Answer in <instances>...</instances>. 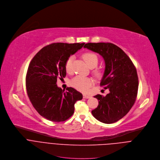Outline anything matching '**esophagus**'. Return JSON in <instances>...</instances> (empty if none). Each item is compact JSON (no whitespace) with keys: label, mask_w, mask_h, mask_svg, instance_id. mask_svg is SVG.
I'll return each mask as SVG.
<instances>
[{"label":"esophagus","mask_w":160,"mask_h":160,"mask_svg":"<svg viewBox=\"0 0 160 160\" xmlns=\"http://www.w3.org/2000/svg\"><path fill=\"white\" fill-rule=\"evenodd\" d=\"M91 97L89 95H87V94H83V98H86V99H88V98H90Z\"/></svg>","instance_id":"1"}]
</instances>
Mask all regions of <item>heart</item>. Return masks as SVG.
<instances>
[{"label":"heart","instance_id":"obj_1","mask_svg":"<svg viewBox=\"0 0 160 160\" xmlns=\"http://www.w3.org/2000/svg\"><path fill=\"white\" fill-rule=\"evenodd\" d=\"M82 57L85 60L86 64L90 68H94L97 67L98 59L97 55L94 53L92 52H86L83 54ZM74 59V55H71L67 59L66 63H65V68L66 71L68 73H71L72 71V63ZM94 76L98 78H101L103 77L104 74V71L100 69H97L94 71L93 72ZM71 84L77 89L82 91V92H87L90 87L92 85V81L91 79L88 78H86L81 76H77L71 80Z\"/></svg>","mask_w":160,"mask_h":160}]
</instances>
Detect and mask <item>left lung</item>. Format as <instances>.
I'll use <instances>...</instances> for the list:
<instances>
[{
	"label": "left lung",
	"instance_id": "8db88e82",
	"mask_svg": "<svg viewBox=\"0 0 160 160\" xmlns=\"http://www.w3.org/2000/svg\"><path fill=\"white\" fill-rule=\"evenodd\" d=\"M84 47L103 58L105 69L100 86L110 91L105 97L94 96L98 105L91 113L101 122H116L129 112L136 102L139 86L136 69L128 55L113 43H88Z\"/></svg>",
	"mask_w": 160,
	"mask_h": 160
}]
</instances>
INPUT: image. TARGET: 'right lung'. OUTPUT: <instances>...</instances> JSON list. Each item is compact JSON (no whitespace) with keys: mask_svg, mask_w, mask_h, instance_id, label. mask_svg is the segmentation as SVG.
Instances as JSON below:
<instances>
[{"mask_svg":"<svg viewBox=\"0 0 160 160\" xmlns=\"http://www.w3.org/2000/svg\"><path fill=\"white\" fill-rule=\"evenodd\" d=\"M84 43H55L42 48L30 62L26 77V91L30 102L46 119L60 122L70 118L74 104L82 94L70 87L66 91L57 85L66 76L65 63Z\"/></svg>","mask_w":160,"mask_h":160,"instance_id":"right-lung-1","label":"right lung"}]
</instances>
